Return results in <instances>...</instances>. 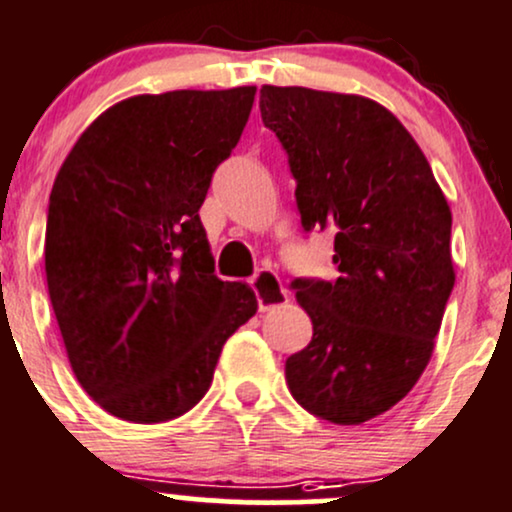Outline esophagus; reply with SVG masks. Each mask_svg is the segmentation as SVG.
Listing matches in <instances>:
<instances>
[{
  "label": "esophagus",
  "instance_id": "esophagus-1",
  "mask_svg": "<svg viewBox=\"0 0 512 512\" xmlns=\"http://www.w3.org/2000/svg\"><path fill=\"white\" fill-rule=\"evenodd\" d=\"M252 289H255L257 294L260 311H272V308L289 301V291H286L284 284L279 282L277 274L269 272V269H260V272L252 277Z\"/></svg>",
  "mask_w": 512,
  "mask_h": 512
}]
</instances>
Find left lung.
Returning a JSON list of instances; mask_svg holds the SVG:
<instances>
[{"instance_id": "8db88e82", "label": "left lung", "mask_w": 512, "mask_h": 512, "mask_svg": "<svg viewBox=\"0 0 512 512\" xmlns=\"http://www.w3.org/2000/svg\"><path fill=\"white\" fill-rule=\"evenodd\" d=\"M260 111L289 155L301 226L335 230L340 272L291 282L313 338L286 359V384L318 418L367 423L408 396L435 350L454 286L452 211L376 101L265 84Z\"/></svg>"}]
</instances>
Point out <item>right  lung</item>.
<instances>
[{"instance_id":"1","label":"right lung","mask_w":512,"mask_h":512,"mask_svg":"<svg viewBox=\"0 0 512 512\" xmlns=\"http://www.w3.org/2000/svg\"><path fill=\"white\" fill-rule=\"evenodd\" d=\"M255 87L138 94L89 123L48 204L46 277L82 389L131 423L187 413L257 313L221 282L199 209L238 145Z\"/></svg>"}]
</instances>
